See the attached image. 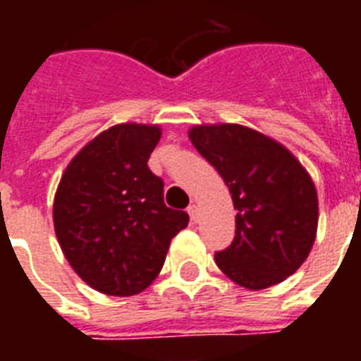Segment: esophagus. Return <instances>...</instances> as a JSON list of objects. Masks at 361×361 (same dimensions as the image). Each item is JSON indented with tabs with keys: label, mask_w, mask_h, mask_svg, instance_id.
<instances>
[{
	"label": "esophagus",
	"mask_w": 361,
	"mask_h": 361,
	"mask_svg": "<svg viewBox=\"0 0 361 361\" xmlns=\"http://www.w3.org/2000/svg\"><path fill=\"white\" fill-rule=\"evenodd\" d=\"M187 212H189V215H191V219L195 221V223H197V221H198V215H200V214H198V206H197V204L192 202L191 206L187 208Z\"/></svg>",
	"instance_id": "34e87169"
}]
</instances>
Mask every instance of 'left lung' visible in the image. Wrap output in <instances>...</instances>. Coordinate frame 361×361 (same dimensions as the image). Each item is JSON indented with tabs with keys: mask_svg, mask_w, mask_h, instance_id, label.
<instances>
[{
	"mask_svg": "<svg viewBox=\"0 0 361 361\" xmlns=\"http://www.w3.org/2000/svg\"><path fill=\"white\" fill-rule=\"evenodd\" d=\"M189 138L238 209L234 241L215 252L221 271L249 290L285 281L317 238L319 197L307 170L283 144L243 125H195Z\"/></svg>",
	"mask_w": 361,
	"mask_h": 361,
	"instance_id": "obj_1",
	"label": "left lung"
}]
</instances>
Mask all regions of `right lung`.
<instances>
[{
  "mask_svg": "<svg viewBox=\"0 0 361 361\" xmlns=\"http://www.w3.org/2000/svg\"><path fill=\"white\" fill-rule=\"evenodd\" d=\"M159 125L120 123L67 164L54 197V231L67 262L106 296H135L163 268L170 241L189 223L166 208L163 180L147 169Z\"/></svg>",
  "mask_w": 361,
  "mask_h": 361,
  "instance_id": "1",
  "label": "right lung"
}]
</instances>
